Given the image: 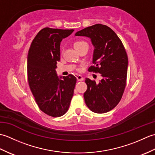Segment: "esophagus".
I'll list each match as a JSON object with an SVG mask.
<instances>
[{"label":"esophagus","instance_id":"esophagus-1","mask_svg":"<svg viewBox=\"0 0 155 155\" xmlns=\"http://www.w3.org/2000/svg\"><path fill=\"white\" fill-rule=\"evenodd\" d=\"M76 77H77V79L78 81H82L84 80V78L82 77L81 75H79V74H77L76 75Z\"/></svg>","mask_w":155,"mask_h":155}]
</instances>
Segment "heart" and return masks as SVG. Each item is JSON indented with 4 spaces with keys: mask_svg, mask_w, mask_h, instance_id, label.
<instances>
[{
    "mask_svg": "<svg viewBox=\"0 0 155 155\" xmlns=\"http://www.w3.org/2000/svg\"><path fill=\"white\" fill-rule=\"evenodd\" d=\"M86 43H87V42H83V41L76 42H74V48H78V47H81L82 45H83L86 44Z\"/></svg>",
    "mask_w": 155,
    "mask_h": 155,
    "instance_id": "1",
    "label": "heart"
}]
</instances>
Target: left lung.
I'll list each match as a JSON object with an SVG mask.
<instances>
[{"label":"left lung","instance_id":"1","mask_svg":"<svg viewBox=\"0 0 155 155\" xmlns=\"http://www.w3.org/2000/svg\"><path fill=\"white\" fill-rule=\"evenodd\" d=\"M75 35L91 38L94 46V65L88 70L98 72L103 77L98 83L86 78L85 103L94 113H107L119 103L126 87L127 52L117 34L106 25H94L78 31Z\"/></svg>","mask_w":155,"mask_h":155}]
</instances>
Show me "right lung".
<instances>
[{
	"mask_svg": "<svg viewBox=\"0 0 155 155\" xmlns=\"http://www.w3.org/2000/svg\"><path fill=\"white\" fill-rule=\"evenodd\" d=\"M73 29L44 28L32 41L27 57L28 82L39 108L49 116L61 117L70 106L77 78L72 74L59 78L55 68L60 61L62 38Z\"/></svg>",
	"mask_w": 155,
	"mask_h": 155,
	"instance_id": "1",
	"label": "right lung"
}]
</instances>
